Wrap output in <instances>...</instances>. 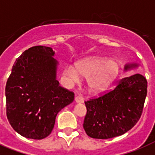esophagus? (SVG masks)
<instances>
[{
  "instance_id": "obj_1",
  "label": "esophagus",
  "mask_w": 155,
  "mask_h": 155,
  "mask_svg": "<svg viewBox=\"0 0 155 155\" xmlns=\"http://www.w3.org/2000/svg\"><path fill=\"white\" fill-rule=\"evenodd\" d=\"M75 101L76 102V103H84V98H83V97H80V96H77V97H75Z\"/></svg>"
}]
</instances>
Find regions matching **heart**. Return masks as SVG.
Masks as SVG:
<instances>
[{
	"label": "heart",
	"mask_w": 155,
	"mask_h": 155,
	"mask_svg": "<svg viewBox=\"0 0 155 155\" xmlns=\"http://www.w3.org/2000/svg\"><path fill=\"white\" fill-rule=\"evenodd\" d=\"M119 65L117 61L101 57H92L79 62L76 68L68 65L63 75L71 84L80 83L82 77L87 78V86L92 93L103 92L117 75Z\"/></svg>",
	"instance_id": "b5f03b06"
}]
</instances>
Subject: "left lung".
Returning a JSON list of instances; mask_svg holds the SVG:
<instances>
[{"instance_id":"1","label":"left lung","mask_w":155,"mask_h":155,"mask_svg":"<svg viewBox=\"0 0 155 155\" xmlns=\"http://www.w3.org/2000/svg\"><path fill=\"white\" fill-rule=\"evenodd\" d=\"M125 64V71L138 68ZM147 94V79L140 73L123 78L117 87L101 97L85 101L84 129L89 137L108 139L131 130L141 117Z\"/></svg>"}]
</instances>
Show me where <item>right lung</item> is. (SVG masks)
<instances>
[{
  "mask_svg": "<svg viewBox=\"0 0 155 155\" xmlns=\"http://www.w3.org/2000/svg\"><path fill=\"white\" fill-rule=\"evenodd\" d=\"M54 56L51 47H30L16 59L6 83L7 118L26 138L51 134L58 112L74 101V93L56 80L58 62Z\"/></svg>",
  "mask_w": 155,
  "mask_h": 155,
  "instance_id": "add662e5",
  "label": "right lung"
}]
</instances>
